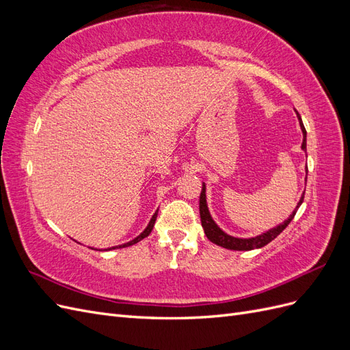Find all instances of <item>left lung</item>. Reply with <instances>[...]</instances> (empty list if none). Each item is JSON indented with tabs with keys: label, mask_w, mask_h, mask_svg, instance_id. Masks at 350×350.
Here are the masks:
<instances>
[{
	"label": "left lung",
	"mask_w": 350,
	"mask_h": 350,
	"mask_svg": "<svg viewBox=\"0 0 350 350\" xmlns=\"http://www.w3.org/2000/svg\"><path fill=\"white\" fill-rule=\"evenodd\" d=\"M296 115H298L301 130H302V133H304L302 149L306 150V130H305V126H304V124H302V120H301L299 113L296 112ZM306 172H308V169H306ZM304 196H305V193H304ZM304 196L301 197L299 203H298V206H296L293 213L289 216L288 220H284L283 224H280L279 226L267 230L266 234H261V235H258V237L248 238V239H242V238H234V237H230V235L225 234V232L221 230V229L215 224V220L211 219L208 207H207V201H206V185L203 184V189H201V194H200V217H201V226H203V229H204L206 237H207L211 242L216 243V245H219V247H224V248H226V250H235V251H250V250H254V248H261V247H264V245H267V243L271 242L278 235H280L282 232L284 230V228L291 224L292 219H293L295 215H296V210H298L299 206L302 204Z\"/></svg>",
	"instance_id": "left-lung-1"
}]
</instances>
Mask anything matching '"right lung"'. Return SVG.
Here are the masks:
<instances>
[{
  "label": "right lung",
  "mask_w": 350,
  "mask_h": 350,
  "mask_svg": "<svg viewBox=\"0 0 350 350\" xmlns=\"http://www.w3.org/2000/svg\"><path fill=\"white\" fill-rule=\"evenodd\" d=\"M156 217H157V211L156 213L152 216V219H150V221H149V225H147V228L142 232V234L137 237V238H134L133 241H130V242H126V243H124V245H120L121 248L122 247H130V245H134V243H137V242H140L142 239H144L146 237H149L150 235V232H152V229H153V226H154V221H156Z\"/></svg>",
  "instance_id": "1"
}]
</instances>
